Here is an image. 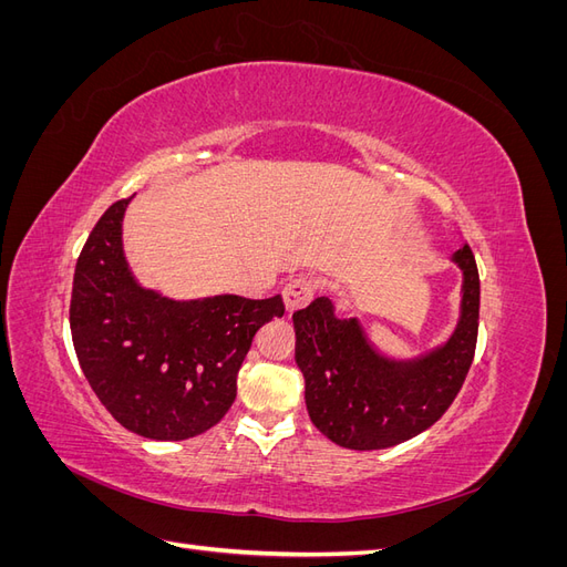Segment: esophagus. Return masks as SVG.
Returning a JSON list of instances; mask_svg holds the SVG:
<instances>
[{
  "label": "esophagus",
  "instance_id": "obj_1",
  "mask_svg": "<svg viewBox=\"0 0 567 567\" xmlns=\"http://www.w3.org/2000/svg\"><path fill=\"white\" fill-rule=\"evenodd\" d=\"M315 290H317V284L312 277H307V274H300V277L290 279L281 290L286 310L296 312V310H300V307L310 305V300L315 298Z\"/></svg>",
  "mask_w": 567,
  "mask_h": 567
}]
</instances>
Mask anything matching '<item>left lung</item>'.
I'll list each match as a JSON object with an SVG mask.
<instances>
[{"instance_id":"1","label":"left lung","mask_w":567,"mask_h":567,"mask_svg":"<svg viewBox=\"0 0 567 567\" xmlns=\"http://www.w3.org/2000/svg\"><path fill=\"white\" fill-rule=\"evenodd\" d=\"M463 269L461 321L444 348L419 362L375 352L357 319H338L329 298L293 315L296 362L317 431L348 450H383L431 427L458 394L475 357L480 277L471 246L456 250Z\"/></svg>"}]
</instances>
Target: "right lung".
<instances>
[{
  "label": "right lung",
  "instance_id": "add662e5",
  "mask_svg": "<svg viewBox=\"0 0 567 567\" xmlns=\"http://www.w3.org/2000/svg\"><path fill=\"white\" fill-rule=\"evenodd\" d=\"M130 198L101 215L73 279L71 333L99 402L148 440H188L227 414L236 375L262 323L284 317L281 296L175 302L132 279L123 252Z\"/></svg>",
  "mask_w": 567,
  "mask_h": 567
}]
</instances>
